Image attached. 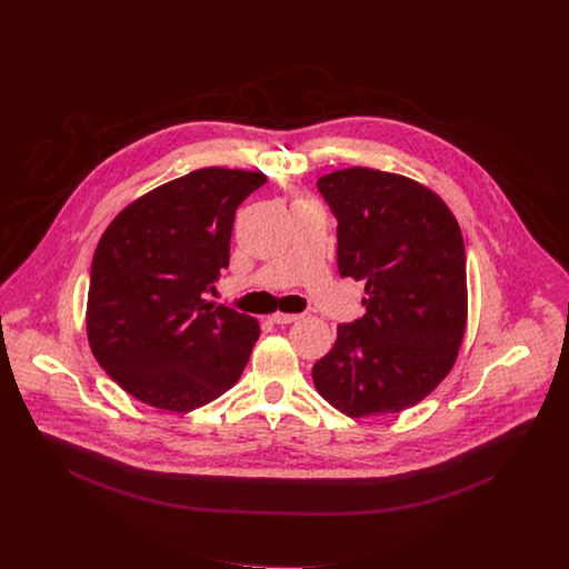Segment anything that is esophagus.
<instances>
[{
	"mask_svg": "<svg viewBox=\"0 0 569 569\" xmlns=\"http://www.w3.org/2000/svg\"><path fill=\"white\" fill-rule=\"evenodd\" d=\"M268 320L274 322V325H290V322L299 320V316H297V313H281V311H274V313L268 316Z\"/></svg>",
	"mask_w": 569,
	"mask_h": 569,
	"instance_id": "obj_1",
	"label": "esophagus"
}]
</instances>
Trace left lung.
Here are the masks:
<instances>
[{
    "label": "left lung",
    "mask_w": 569,
    "mask_h": 569,
    "mask_svg": "<svg viewBox=\"0 0 569 569\" xmlns=\"http://www.w3.org/2000/svg\"><path fill=\"white\" fill-rule=\"evenodd\" d=\"M318 189L337 217L339 274L366 281V316L337 327L313 385L352 419L400 412L435 391L465 339L460 226L432 189L400 173L339 169Z\"/></svg>",
    "instance_id": "obj_1"
}]
</instances>
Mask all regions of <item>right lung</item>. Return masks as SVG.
I'll use <instances>...</instances> for the list:
<instances>
[{
  "label": "right lung",
  "mask_w": 569,
  "mask_h": 569,
  "mask_svg": "<svg viewBox=\"0 0 569 569\" xmlns=\"http://www.w3.org/2000/svg\"><path fill=\"white\" fill-rule=\"evenodd\" d=\"M264 182L260 171L196 169L131 201L102 232L88 341L134 400L189 412L240 378L260 325L203 295L230 264L236 208Z\"/></svg>",
  "instance_id": "right-lung-1"
}]
</instances>
